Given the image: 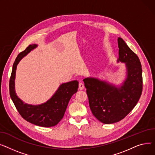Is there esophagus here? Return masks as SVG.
<instances>
[{"mask_svg": "<svg viewBox=\"0 0 155 155\" xmlns=\"http://www.w3.org/2000/svg\"><path fill=\"white\" fill-rule=\"evenodd\" d=\"M84 84L83 83H79V89L82 90V89H84Z\"/></svg>", "mask_w": 155, "mask_h": 155, "instance_id": "34e87169", "label": "esophagus"}]
</instances>
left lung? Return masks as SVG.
<instances>
[{"instance_id": "left-lung-1", "label": "left lung", "mask_w": 155, "mask_h": 155, "mask_svg": "<svg viewBox=\"0 0 155 155\" xmlns=\"http://www.w3.org/2000/svg\"><path fill=\"white\" fill-rule=\"evenodd\" d=\"M118 61L125 62L127 78L123 85L117 88L96 78L84 79V83L93 114L104 124L123 120L138 102L143 90L142 68L138 56L121 38L117 39Z\"/></svg>"}]
</instances>
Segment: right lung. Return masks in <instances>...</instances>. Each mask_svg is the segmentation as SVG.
I'll return each instance as SVG.
<instances>
[{
    "mask_svg": "<svg viewBox=\"0 0 155 155\" xmlns=\"http://www.w3.org/2000/svg\"><path fill=\"white\" fill-rule=\"evenodd\" d=\"M36 47L35 44L29 45L16 58L9 81V93L17 110L25 120L37 126L51 127L58 124L62 119L70 99L78 91V81H73L61 84L54 96L42 104L33 106L24 104L15 93V71L20 60Z\"/></svg>",
    "mask_w": 155,
    "mask_h": 155,
    "instance_id": "add662e5",
    "label": "right lung"
}]
</instances>
